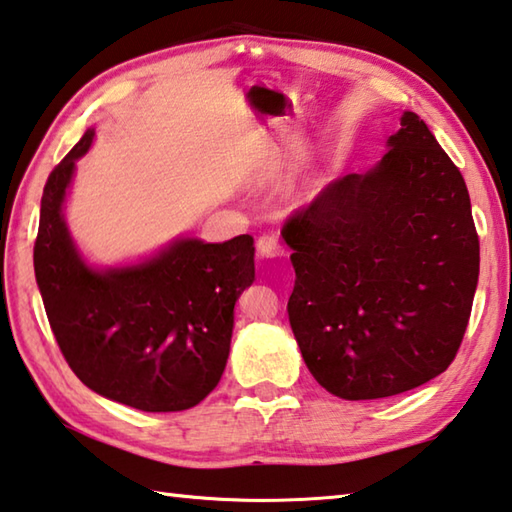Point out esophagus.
<instances>
[{"instance_id": "obj_1", "label": "esophagus", "mask_w": 512, "mask_h": 512, "mask_svg": "<svg viewBox=\"0 0 512 512\" xmlns=\"http://www.w3.org/2000/svg\"><path fill=\"white\" fill-rule=\"evenodd\" d=\"M257 250H259V255L266 257V259L284 255V248L280 244V239H277V235H262V237H259L257 239Z\"/></svg>"}]
</instances>
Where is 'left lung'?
<instances>
[{
  "label": "left lung",
  "instance_id": "obj_1",
  "mask_svg": "<svg viewBox=\"0 0 512 512\" xmlns=\"http://www.w3.org/2000/svg\"><path fill=\"white\" fill-rule=\"evenodd\" d=\"M365 174L329 183L286 221L288 320L306 367L345 401H374L450 367L479 280L459 167L414 111Z\"/></svg>",
  "mask_w": 512,
  "mask_h": 512
}]
</instances>
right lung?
I'll return each mask as SVG.
<instances>
[{"instance_id":"right-lung-1","label":"right lung","mask_w":512,"mask_h":512,"mask_svg":"<svg viewBox=\"0 0 512 512\" xmlns=\"http://www.w3.org/2000/svg\"><path fill=\"white\" fill-rule=\"evenodd\" d=\"M87 129L44 185L33 248L46 318L82 383L143 412H181L217 387L230 353L235 302L255 280V241L179 237L125 266H91L64 221Z\"/></svg>"}]
</instances>
